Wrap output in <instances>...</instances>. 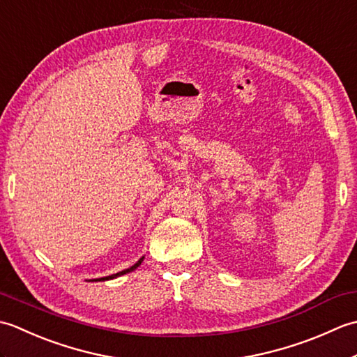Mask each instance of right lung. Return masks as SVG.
Segmentation results:
<instances>
[{"mask_svg":"<svg viewBox=\"0 0 357 357\" xmlns=\"http://www.w3.org/2000/svg\"><path fill=\"white\" fill-rule=\"evenodd\" d=\"M142 261H144V256H142L141 259H139L138 262H136L135 265H132V267H128V268H126V270H123V271H118V273H115V275H110V276H105V278H98V279H90V280H92V282H98V280H109V279H115V278H118V276L127 275V273H130V271H133V270L138 268Z\"/></svg>","mask_w":357,"mask_h":357,"instance_id":"obj_1","label":"right lung"}]
</instances>
